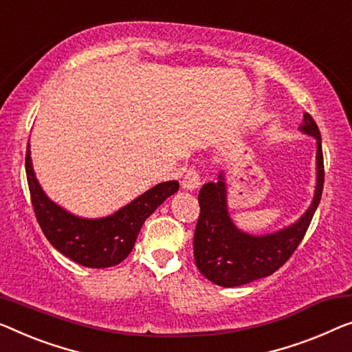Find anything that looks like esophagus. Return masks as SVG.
<instances>
[{
    "instance_id": "34e87169",
    "label": "esophagus",
    "mask_w": 352,
    "mask_h": 352,
    "mask_svg": "<svg viewBox=\"0 0 352 352\" xmlns=\"http://www.w3.org/2000/svg\"><path fill=\"white\" fill-rule=\"evenodd\" d=\"M199 185H201V177H199V172L194 169V167L190 170H186V174L182 180V186L185 188V190L192 191V190H196V188H199Z\"/></svg>"
}]
</instances>
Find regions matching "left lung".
Returning a JSON list of instances; mask_svg holds the SVG:
<instances>
[{"mask_svg": "<svg viewBox=\"0 0 352 352\" xmlns=\"http://www.w3.org/2000/svg\"><path fill=\"white\" fill-rule=\"evenodd\" d=\"M300 129L316 139V191L311 206L297 223L267 235H250L234 226L228 212L226 182L206 183L199 191V214L194 230V261L201 274L214 285L242 286L269 276L291 258L305 237L322 196L324 158L321 133L310 113L303 115Z\"/></svg>", "mask_w": 352, "mask_h": 352, "instance_id": "obj_1", "label": "left lung"}]
</instances>
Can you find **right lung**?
<instances>
[{"mask_svg": "<svg viewBox=\"0 0 352 352\" xmlns=\"http://www.w3.org/2000/svg\"><path fill=\"white\" fill-rule=\"evenodd\" d=\"M31 204L42 232L66 258L91 269H106L128 258L145 219L178 191V182H162L106 218L87 219L71 214L45 196L36 180L30 156H25Z\"/></svg>", "mask_w": 352, "mask_h": 352, "instance_id": "right-lung-1", "label": "right lung"}]
</instances>
